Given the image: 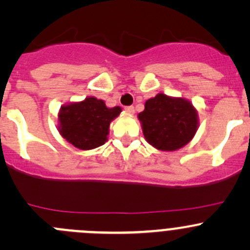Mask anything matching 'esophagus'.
Segmentation results:
<instances>
[{
    "label": "esophagus",
    "instance_id": "1",
    "mask_svg": "<svg viewBox=\"0 0 250 250\" xmlns=\"http://www.w3.org/2000/svg\"><path fill=\"white\" fill-rule=\"evenodd\" d=\"M125 112H127V113H130V115H133V113H134V107H133V106H125Z\"/></svg>",
    "mask_w": 250,
    "mask_h": 250
}]
</instances>
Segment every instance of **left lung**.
Returning <instances> with one entry per match:
<instances>
[{"label":"left lung","mask_w":250,"mask_h":250,"mask_svg":"<svg viewBox=\"0 0 250 250\" xmlns=\"http://www.w3.org/2000/svg\"><path fill=\"white\" fill-rule=\"evenodd\" d=\"M138 118L146 141L161 151L184 147L198 128L197 110L188 100L162 93L146 100L145 109Z\"/></svg>","instance_id":"8db88e82"}]
</instances>
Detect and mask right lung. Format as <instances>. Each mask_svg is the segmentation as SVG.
<instances>
[{
    "instance_id": "right-lung-1",
    "label": "right lung",
    "mask_w": 250,
    "mask_h": 250,
    "mask_svg": "<svg viewBox=\"0 0 250 250\" xmlns=\"http://www.w3.org/2000/svg\"><path fill=\"white\" fill-rule=\"evenodd\" d=\"M120 106L107 107L105 102L88 97L64 105L59 111V133L80 150H92L104 145L111 121L121 113Z\"/></svg>"
}]
</instances>
